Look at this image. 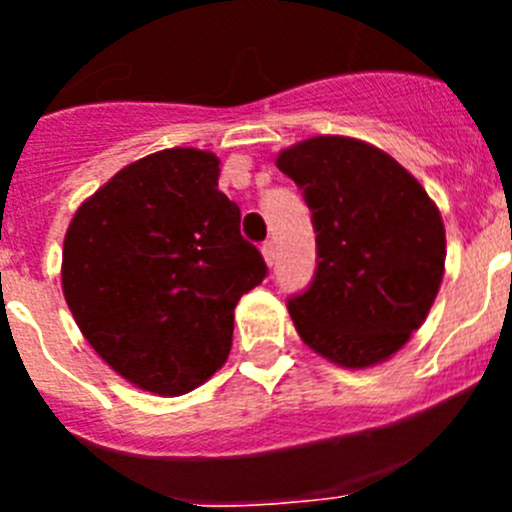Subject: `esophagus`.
<instances>
[{
	"instance_id": "1",
	"label": "esophagus",
	"mask_w": 512,
	"mask_h": 512,
	"mask_svg": "<svg viewBox=\"0 0 512 512\" xmlns=\"http://www.w3.org/2000/svg\"><path fill=\"white\" fill-rule=\"evenodd\" d=\"M261 253H264L266 264L274 266V261H277V243H274V241H264V246H261Z\"/></svg>"
}]
</instances>
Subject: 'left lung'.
<instances>
[{
  "label": "left lung",
  "mask_w": 512,
  "mask_h": 512,
  "mask_svg": "<svg viewBox=\"0 0 512 512\" xmlns=\"http://www.w3.org/2000/svg\"><path fill=\"white\" fill-rule=\"evenodd\" d=\"M277 166L302 189L318 246L310 287L287 300L297 333L348 369L390 359L441 287V212L413 174L364 140L318 135L279 153Z\"/></svg>",
  "instance_id": "obj_1"
}]
</instances>
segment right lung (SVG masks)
Returning a JSON list of instances; mask_svg holds the SVG:
<instances>
[{
    "instance_id": "add662e5",
    "label": "right lung",
    "mask_w": 512,
    "mask_h": 512,
    "mask_svg": "<svg viewBox=\"0 0 512 512\" xmlns=\"http://www.w3.org/2000/svg\"><path fill=\"white\" fill-rule=\"evenodd\" d=\"M220 161L169 148L117 171L76 210L63 297L92 348L135 387L184 395L225 364L233 310L264 282Z\"/></svg>"
}]
</instances>
